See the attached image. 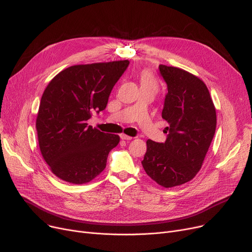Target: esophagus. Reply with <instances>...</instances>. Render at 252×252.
I'll use <instances>...</instances> for the list:
<instances>
[{"instance_id":"1","label":"esophagus","mask_w":252,"mask_h":252,"mask_svg":"<svg viewBox=\"0 0 252 252\" xmlns=\"http://www.w3.org/2000/svg\"><path fill=\"white\" fill-rule=\"evenodd\" d=\"M120 138H122L123 140H132V139H134L133 137L127 136V135H126V134H120Z\"/></svg>"}]
</instances>
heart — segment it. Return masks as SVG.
<instances>
[{
  "instance_id": "b5f03b06",
  "label": "heart",
  "mask_w": 252,
  "mask_h": 252,
  "mask_svg": "<svg viewBox=\"0 0 252 252\" xmlns=\"http://www.w3.org/2000/svg\"><path fill=\"white\" fill-rule=\"evenodd\" d=\"M140 83H141V87H148V89H151L156 92L158 87V80L156 79V77L153 76V74L150 71H143L141 73Z\"/></svg>"
}]
</instances>
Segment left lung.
I'll list each match as a JSON object with an SVG mask.
<instances>
[{"label":"left lung","mask_w":252,"mask_h":252,"mask_svg":"<svg viewBox=\"0 0 252 252\" xmlns=\"http://www.w3.org/2000/svg\"><path fill=\"white\" fill-rule=\"evenodd\" d=\"M168 94L161 117L169 124L165 143L147 140L142 160L146 174L161 187H178L201 170L216 128V110L206 84L195 75L159 64Z\"/></svg>","instance_id":"left-lung-1"}]
</instances>
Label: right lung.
<instances>
[{
    "label": "right lung",
    "mask_w": 252,
    "mask_h": 252,
    "mask_svg": "<svg viewBox=\"0 0 252 252\" xmlns=\"http://www.w3.org/2000/svg\"><path fill=\"white\" fill-rule=\"evenodd\" d=\"M128 61L75 64L51 79L36 119L41 155L51 172L73 184L92 181L106 168L119 136L103 133L87 120L104 110Z\"/></svg>",
    "instance_id": "right-lung-1"
}]
</instances>
